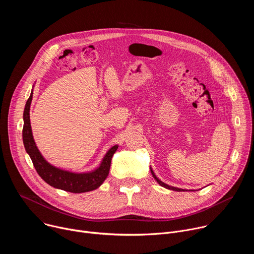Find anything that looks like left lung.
Returning a JSON list of instances; mask_svg holds the SVG:
<instances>
[{"instance_id":"left-lung-1","label":"left lung","mask_w":254,"mask_h":254,"mask_svg":"<svg viewBox=\"0 0 254 254\" xmlns=\"http://www.w3.org/2000/svg\"><path fill=\"white\" fill-rule=\"evenodd\" d=\"M151 172H152V175H153V177L157 180V182L162 186V187H165V188H167V189H169V190H173V191H178V192H180V191H184L183 189H179V188H175V187H172V186H169V185H167V184H165L164 182H162L161 180H159L157 177H156V175H155V173L153 172V170L151 169Z\"/></svg>"}]
</instances>
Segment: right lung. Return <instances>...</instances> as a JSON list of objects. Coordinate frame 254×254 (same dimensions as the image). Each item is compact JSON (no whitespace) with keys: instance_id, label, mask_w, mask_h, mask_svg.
<instances>
[{"instance_id":"right-lung-1","label":"right lung","mask_w":254,"mask_h":254,"mask_svg":"<svg viewBox=\"0 0 254 254\" xmlns=\"http://www.w3.org/2000/svg\"><path fill=\"white\" fill-rule=\"evenodd\" d=\"M33 92H31L24 110V127H23V142L26 152L29 154L32 163L38 175L50 186L71 193H84L97 189L106 179L110 172L112 158L117 152L119 146H114L104 156L100 166L89 173H71L58 169L50 165L37 149L32 135L30 125V105Z\"/></svg>"}]
</instances>
